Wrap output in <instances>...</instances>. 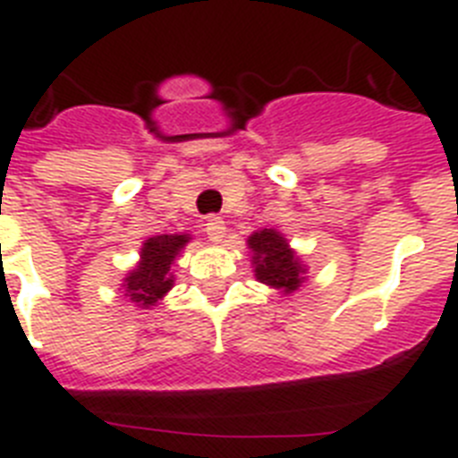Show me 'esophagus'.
Masks as SVG:
<instances>
[{"label": "esophagus", "mask_w": 458, "mask_h": 458, "mask_svg": "<svg viewBox=\"0 0 458 458\" xmlns=\"http://www.w3.org/2000/svg\"><path fill=\"white\" fill-rule=\"evenodd\" d=\"M205 233L209 242H221L225 237V221L221 216H207Z\"/></svg>", "instance_id": "obj_1"}]
</instances>
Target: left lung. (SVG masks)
I'll use <instances>...</instances> for the list:
<instances>
[{
	"instance_id": "1",
	"label": "left lung",
	"mask_w": 458,
	"mask_h": 458,
	"mask_svg": "<svg viewBox=\"0 0 458 458\" xmlns=\"http://www.w3.org/2000/svg\"><path fill=\"white\" fill-rule=\"evenodd\" d=\"M249 246L253 251L256 276L262 284L272 288L293 293L301 284V267L288 249L285 240L276 230H260L249 237Z\"/></svg>"
}]
</instances>
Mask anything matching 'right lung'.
Masks as SVG:
<instances>
[{
	"label": "right lung",
	"mask_w": 458,
	"mask_h": 458,
	"mask_svg": "<svg viewBox=\"0 0 458 458\" xmlns=\"http://www.w3.org/2000/svg\"><path fill=\"white\" fill-rule=\"evenodd\" d=\"M186 242V234H157L145 242L140 265L126 278V293L135 304L154 306L173 288L170 265Z\"/></svg>",
	"instance_id": "add662e5"
}]
</instances>
